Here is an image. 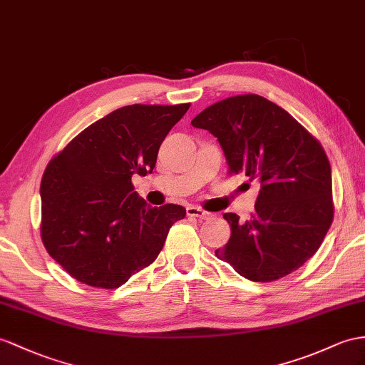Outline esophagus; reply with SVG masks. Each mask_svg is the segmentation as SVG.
Wrapping results in <instances>:
<instances>
[{
	"instance_id": "34e87169",
	"label": "esophagus",
	"mask_w": 365,
	"mask_h": 365,
	"mask_svg": "<svg viewBox=\"0 0 365 365\" xmlns=\"http://www.w3.org/2000/svg\"><path fill=\"white\" fill-rule=\"evenodd\" d=\"M186 214H188L190 217H197V219H203V220L212 217V212L205 211L199 207H194V205H190V207L186 208Z\"/></svg>"
}]
</instances>
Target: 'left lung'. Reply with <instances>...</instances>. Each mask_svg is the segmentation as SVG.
Returning a JSON list of instances; mask_svg holds the SVG:
<instances>
[{
	"label": "left lung",
	"mask_w": 365,
	"mask_h": 365,
	"mask_svg": "<svg viewBox=\"0 0 365 365\" xmlns=\"http://www.w3.org/2000/svg\"><path fill=\"white\" fill-rule=\"evenodd\" d=\"M191 125L217 137L230 174L260 183L250 220L223 214L231 237L217 257L253 282H272L302 267L333 222L331 168L321 143L256 93L214 103Z\"/></svg>",
	"instance_id": "8db88e82"
}]
</instances>
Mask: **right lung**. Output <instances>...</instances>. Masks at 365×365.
Returning a JSON list of instances; mask_svg holds the SVG:
<instances>
[{
  "label": "right lung",
  "instance_id": "1",
  "mask_svg": "<svg viewBox=\"0 0 365 365\" xmlns=\"http://www.w3.org/2000/svg\"><path fill=\"white\" fill-rule=\"evenodd\" d=\"M190 103L112 110L49 162L41 179V239L78 282L118 288L160 253L180 205L153 208L130 179L151 174L157 153Z\"/></svg>",
  "mask_w": 365,
  "mask_h": 365
}]
</instances>
